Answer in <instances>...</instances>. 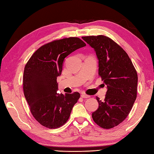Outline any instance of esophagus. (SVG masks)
<instances>
[{
    "label": "esophagus",
    "instance_id": "esophagus-1",
    "mask_svg": "<svg viewBox=\"0 0 154 154\" xmlns=\"http://www.w3.org/2000/svg\"><path fill=\"white\" fill-rule=\"evenodd\" d=\"M81 97L82 98H90V96L88 95V94H81Z\"/></svg>",
    "mask_w": 154,
    "mask_h": 154
}]
</instances>
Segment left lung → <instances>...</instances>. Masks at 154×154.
I'll return each instance as SVG.
<instances>
[{"mask_svg": "<svg viewBox=\"0 0 154 154\" xmlns=\"http://www.w3.org/2000/svg\"><path fill=\"white\" fill-rule=\"evenodd\" d=\"M94 48L99 60V75L107 85L105 99L92 114L97 125L110 129L126 119L137 97L138 75L128 55L112 39L103 35L82 37Z\"/></svg>", "mask_w": 154, "mask_h": 154, "instance_id": "8db88e82", "label": "left lung"}]
</instances>
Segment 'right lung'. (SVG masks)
<instances>
[{"instance_id": "obj_1", "label": "right lung", "mask_w": 154, "mask_h": 154, "mask_svg": "<svg viewBox=\"0 0 154 154\" xmlns=\"http://www.w3.org/2000/svg\"><path fill=\"white\" fill-rule=\"evenodd\" d=\"M80 38L70 37L54 40L35 51L26 64L23 76L24 97L34 119L50 129L67 122L80 94H57V77L62 71L64 59L85 46Z\"/></svg>"}]
</instances>
